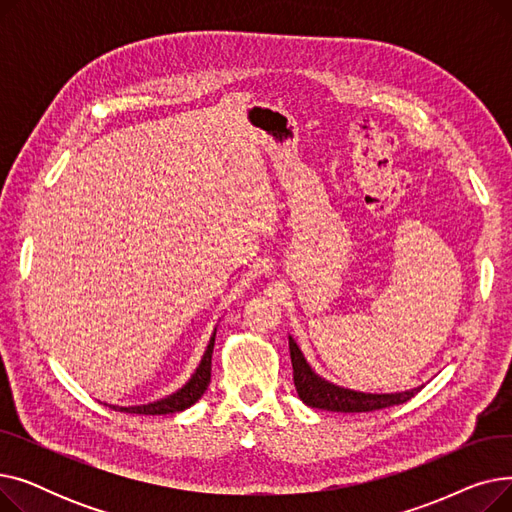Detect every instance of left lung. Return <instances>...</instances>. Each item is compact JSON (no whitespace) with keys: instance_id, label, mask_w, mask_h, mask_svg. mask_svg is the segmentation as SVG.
Here are the masks:
<instances>
[{"instance_id":"8db88e82","label":"left lung","mask_w":512,"mask_h":512,"mask_svg":"<svg viewBox=\"0 0 512 512\" xmlns=\"http://www.w3.org/2000/svg\"><path fill=\"white\" fill-rule=\"evenodd\" d=\"M288 346H290L294 386H297L299 398L307 407H313V409L338 411V413L378 411V409L402 405V402L411 400L423 388L421 386V388H413L409 392H398V394H363L355 390L338 388L334 384H328L326 380L317 378V375L311 371V367L307 365L303 353L299 351L297 342L292 338H288Z\"/></svg>"}]
</instances>
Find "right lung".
<instances>
[{"mask_svg": "<svg viewBox=\"0 0 512 512\" xmlns=\"http://www.w3.org/2000/svg\"><path fill=\"white\" fill-rule=\"evenodd\" d=\"M213 342H215V334L211 336L207 351L195 371V375L184 388H180L176 394L151 402V405H143V407H114L116 411H126V413H134V415H170V413H178L184 411L203 396V392L207 390L209 382H211V355H213Z\"/></svg>", "mask_w": 512, "mask_h": 512, "instance_id": "obj_1", "label": "right lung"}]
</instances>
